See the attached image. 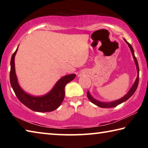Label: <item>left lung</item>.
I'll use <instances>...</instances> for the list:
<instances>
[{"mask_svg":"<svg viewBox=\"0 0 148 148\" xmlns=\"http://www.w3.org/2000/svg\"><path fill=\"white\" fill-rule=\"evenodd\" d=\"M124 40L126 42V43L128 44V46L129 47L130 49H131V51L132 52V56H133V58L134 59V61H135V64L136 65V69H137V72H138V76L136 77V81H135L134 84H133V86H132V87L131 88V89L129 90V91L127 92V95H125L123 97H122L121 99H120L119 100H117V101H112V102H100L99 101H97V100H95L94 98H92V96L91 95H90L89 92L87 91V98L89 99V100L92 103L95 104V105H97V106H98L101 108H113V107H116L117 106V105H119L120 104L123 103V102L126 101L128 100L130 97H131L132 95L134 93V92L136 91V90L138 87V82H139V66H138V61H137V59L136 58V57L134 56V49L132 48V47L131 44H130L128 42H127L126 40L124 39Z\"/></svg>","mask_w":148,"mask_h":148,"instance_id":"8db88e82","label":"left lung"}]
</instances>
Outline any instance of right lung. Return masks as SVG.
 <instances>
[{
    "instance_id": "obj_1",
    "label": "right lung",
    "mask_w": 148,
    "mask_h": 148,
    "mask_svg": "<svg viewBox=\"0 0 148 148\" xmlns=\"http://www.w3.org/2000/svg\"><path fill=\"white\" fill-rule=\"evenodd\" d=\"M17 48L12 55L10 61V80L12 89L19 101L29 109L34 112H47L56 110L63 101L64 98V87L69 82L73 80L76 75H66L61 77L48 93L40 97H34L26 93L19 86L15 72L14 59Z\"/></svg>"
}]
</instances>
